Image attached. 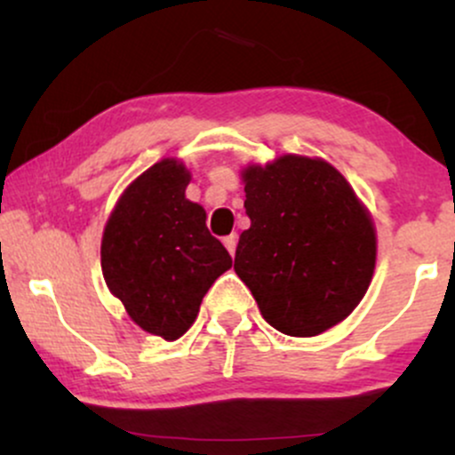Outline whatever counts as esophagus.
Here are the masks:
<instances>
[{"instance_id": "obj_1", "label": "esophagus", "mask_w": 455, "mask_h": 455, "mask_svg": "<svg viewBox=\"0 0 455 455\" xmlns=\"http://www.w3.org/2000/svg\"><path fill=\"white\" fill-rule=\"evenodd\" d=\"M222 242H224V245H227L228 252H231V257H235V248H237V235H235V233L227 235V237H224Z\"/></svg>"}]
</instances>
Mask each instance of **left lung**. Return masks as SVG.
Wrapping results in <instances>:
<instances>
[{"mask_svg": "<svg viewBox=\"0 0 455 455\" xmlns=\"http://www.w3.org/2000/svg\"><path fill=\"white\" fill-rule=\"evenodd\" d=\"M250 228L239 235L235 271L260 315L286 336L338 325L368 291L377 263L372 218L331 164L280 156L243 169Z\"/></svg>", "mask_w": 455, "mask_h": 455, "instance_id": "8db88e82", "label": "left lung"}]
</instances>
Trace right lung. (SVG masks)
Segmentation results:
<instances>
[{
  "mask_svg": "<svg viewBox=\"0 0 455 455\" xmlns=\"http://www.w3.org/2000/svg\"><path fill=\"white\" fill-rule=\"evenodd\" d=\"M190 171L175 158L149 166L119 196L102 235L108 291L148 333L177 340L233 259L207 231L205 210L186 198Z\"/></svg>",
  "mask_w": 455,
  "mask_h": 455,
  "instance_id": "right-lung-1",
  "label": "right lung"
}]
</instances>
